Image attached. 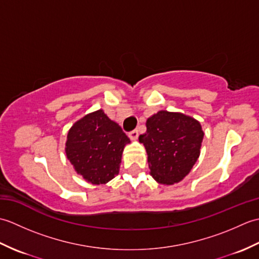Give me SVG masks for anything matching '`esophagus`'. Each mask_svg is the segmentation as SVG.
Listing matches in <instances>:
<instances>
[{
  "mask_svg": "<svg viewBox=\"0 0 259 259\" xmlns=\"http://www.w3.org/2000/svg\"><path fill=\"white\" fill-rule=\"evenodd\" d=\"M138 130L137 129H135V130H133V131H130L129 133V138L131 139V140H137L138 139Z\"/></svg>",
  "mask_w": 259,
  "mask_h": 259,
  "instance_id": "esophagus-1",
  "label": "esophagus"
}]
</instances>
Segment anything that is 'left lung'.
<instances>
[{
    "mask_svg": "<svg viewBox=\"0 0 259 259\" xmlns=\"http://www.w3.org/2000/svg\"><path fill=\"white\" fill-rule=\"evenodd\" d=\"M146 126L139 142L146 148L152 178L162 185L179 183L200 155L203 131L199 121L161 110L148 118Z\"/></svg>",
    "mask_w": 259,
    "mask_h": 259,
    "instance_id": "8db88e82",
    "label": "left lung"
}]
</instances>
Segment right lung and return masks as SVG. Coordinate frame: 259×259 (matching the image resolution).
<instances>
[{
	"instance_id": "obj_1",
	"label": "right lung",
	"mask_w": 259,
	"mask_h": 259,
	"mask_svg": "<svg viewBox=\"0 0 259 259\" xmlns=\"http://www.w3.org/2000/svg\"><path fill=\"white\" fill-rule=\"evenodd\" d=\"M126 144L130 139L121 126L100 109L71 126L65 153L76 174L92 185H103L119 174Z\"/></svg>"
}]
</instances>
